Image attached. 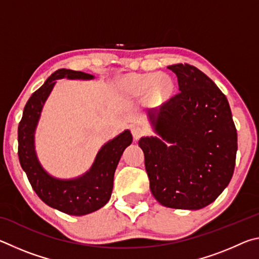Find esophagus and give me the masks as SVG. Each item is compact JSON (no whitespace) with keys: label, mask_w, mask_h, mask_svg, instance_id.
Masks as SVG:
<instances>
[{"label":"esophagus","mask_w":259,"mask_h":259,"mask_svg":"<svg viewBox=\"0 0 259 259\" xmlns=\"http://www.w3.org/2000/svg\"><path fill=\"white\" fill-rule=\"evenodd\" d=\"M131 134H133L135 140H138L144 134H145V129L138 124H134L131 126Z\"/></svg>","instance_id":"1"}]
</instances>
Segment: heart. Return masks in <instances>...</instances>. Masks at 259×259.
Segmentation results:
<instances>
[{"mask_svg":"<svg viewBox=\"0 0 259 259\" xmlns=\"http://www.w3.org/2000/svg\"><path fill=\"white\" fill-rule=\"evenodd\" d=\"M129 87L133 93L143 95L152 89V93L159 96H164L170 93L172 83L165 76H159V74H143L134 76L129 81Z\"/></svg>","mask_w":259,"mask_h":259,"instance_id":"obj_1","label":"heart"}]
</instances>
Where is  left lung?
Returning a JSON list of instances; mask_svg holds the SVG:
<instances>
[{
  "mask_svg": "<svg viewBox=\"0 0 259 259\" xmlns=\"http://www.w3.org/2000/svg\"><path fill=\"white\" fill-rule=\"evenodd\" d=\"M168 68L177 75L179 93L147 112L161 138L138 144L153 196L164 207L198 210L229 185L238 135L229 102L211 78L188 64Z\"/></svg>",
  "mask_w": 259,
  "mask_h": 259,
  "instance_id": "8db88e82",
  "label": "left lung"
}]
</instances>
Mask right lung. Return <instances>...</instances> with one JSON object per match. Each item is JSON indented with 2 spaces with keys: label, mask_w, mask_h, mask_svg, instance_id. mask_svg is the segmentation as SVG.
<instances>
[{
  "label": "right lung",
  "mask_w": 259,
  "mask_h": 259,
  "mask_svg": "<svg viewBox=\"0 0 259 259\" xmlns=\"http://www.w3.org/2000/svg\"><path fill=\"white\" fill-rule=\"evenodd\" d=\"M93 80L90 74L61 68L52 73L40 89L26 103L18 126V156L33 190L49 207L72 216L96 211L108 202L112 195L114 172L123 151L133 143L129 130L116 136L100 148L89 171L73 179H59L48 174L35 152V130L46 100L56 80Z\"/></svg>",
  "instance_id": "1"
}]
</instances>
